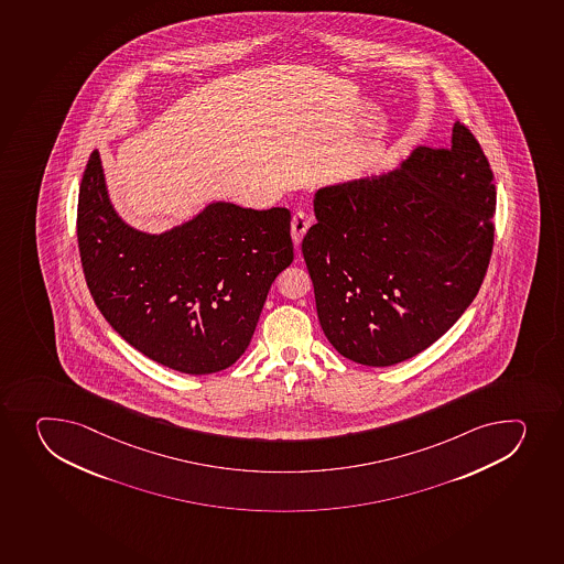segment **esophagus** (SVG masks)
<instances>
[{"label":"esophagus","instance_id":"1","mask_svg":"<svg viewBox=\"0 0 564 564\" xmlns=\"http://www.w3.org/2000/svg\"><path fill=\"white\" fill-rule=\"evenodd\" d=\"M311 224H313V217L308 213L297 212L292 217V240H294V245L297 246L302 242L303 235L307 234Z\"/></svg>","mask_w":564,"mask_h":564}]
</instances>
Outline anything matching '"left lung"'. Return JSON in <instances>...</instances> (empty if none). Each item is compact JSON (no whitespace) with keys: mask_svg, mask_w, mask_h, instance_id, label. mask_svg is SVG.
<instances>
[{"mask_svg":"<svg viewBox=\"0 0 564 564\" xmlns=\"http://www.w3.org/2000/svg\"><path fill=\"white\" fill-rule=\"evenodd\" d=\"M497 189L475 134L417 147L390 173L329 185L303 237L319 325L341 357L386 368L445 335L480 291Z\"/></svg>","mask_w":564,"mask_h":564,"instance_id":"1","label":"left lung"}]
</instances>
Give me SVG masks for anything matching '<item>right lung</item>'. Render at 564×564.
I'll list each match as a JSON object with an SVG mask.
<instances>
[{
    "mask_svg": "<svg viewBox=\"0 0 564 564\" xmlns=\"http://www.w3.org/2000/svg\"><path fill=\"white\" fill-rule=\"evenodd\" d=\"M77 240L108 324L154 362L189 375L239 360L273 279L294 259L286 207L215 202L165 234L132 228L110 204L97 151L78 191Z\"/></svg>",
    "mask_w": 564,
    "mask_h": 564,
    "instance_id": "add662e5",
    "label": "right lung"
}]
</instances>
